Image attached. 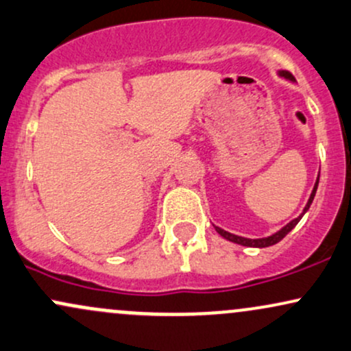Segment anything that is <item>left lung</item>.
<instances>
[{"label":"left lung","mask_w":351,"mask_h":351,"mask_svg":"<svg viewBox=\"0 0 351 351\" xmlns=\"http://www.w3.org/2000/svg\"><path fill=\"white\" fill-rule=\"evenodd\" d=\"M278 75H279V77H282V78H286V80H289V82H294V77H292L289 72H286V70H279ZM319 177H320V172H319V176H317V180H315V184H314V189H312L311 197H308V200H307L306 207H304V210H302V213H300V215H299L298 218H294V220H291L289 223H287V225H284L281 230H278V232H276V233L269 234V237H265V238H245V237H238V234L230 233V232H226V230L220 228V226L213 225V226H215L217 233H218V234H221V237H223L225 240H228V241H232V243H237V245H241V246H248V248H267V246H273V245H276V243L281 241L282 238L286 237V234L289 233L291 230L294 228V226L299 223L300 218H302L304 215H306L307 210L311 208L312 202H314V197H315L317 187H319Z\"/></svg>","instance_id":"obj_1"}]
</instances>
